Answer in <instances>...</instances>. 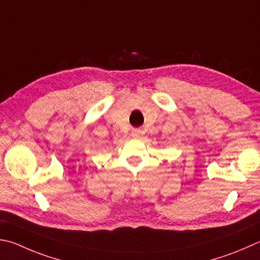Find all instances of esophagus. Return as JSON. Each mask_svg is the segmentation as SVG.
Instances as JSON below:
<instances>
[{
	"label": "esophagus",
	"instance_id": "1",
	"mask_svg": "<svg viewBox=\"0 0 260 260\" xmlns=\"http://www.w3.org/2000/svg\"><path fill=\"white\" fill-rule=\"evenodd\" d=\"M132 136H133V138H135V139L140 138V136H141V131L140 129H133V131H132Z\"/></svg>",
	"mask_w": 260,
	"mask_h": 260
}]
</instances>
